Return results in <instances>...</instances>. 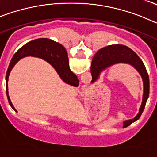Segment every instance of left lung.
Returning <instances> with one entry per match:
<instances>
[{
	"label": "left lung",
	"instance_id": "8db88e82",
	"mask_svg": "<svg viewBox=\"0 0 157 157\" xmlns=\"http://www.w3.org/2000/svg\"><path fill=\"white\" fill-rule=\"evenodd\" d=\"M117 63H127L132 66L139 73L143 82L142 102L139 112L134 119L124 121V123H127L128 125H130L139 119L145 109L149 94V75L142 60L131 48L123 45H112L102 48L94 55L91 64L92 82L98 79L101 72Z\"/></svg>",
	"mask_w": 157,
	"mask_h": 157
}]
</instances>
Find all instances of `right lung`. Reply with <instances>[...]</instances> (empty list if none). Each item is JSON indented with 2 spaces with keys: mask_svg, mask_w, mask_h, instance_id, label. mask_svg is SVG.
<instances>
[{
  "mask_svg": "<svg viewBox=\"0 0 157 157\" xmlns=\"http://www.w3.org/2000/svg\"><path fill=\"white\" fill-rule=\"evenodd\" d=\"M27 56H34L44 59L53 67V68L56 70L63 82L75 87H78L79 85V80L76 75H75L69 67L67 52L63 45L48 38H38L29 41L14 54L10 64L8 66L6 77H5L6 94L8 103L16 112L17 111L14 108L8 95V77L11 71L12 70L16 63L19 59Z\"/></svg>",
  "mask_w": 157,
  "mask_h": 157,
  "instance_id": "1",
  "label": "right lung"
}]
</instances>
